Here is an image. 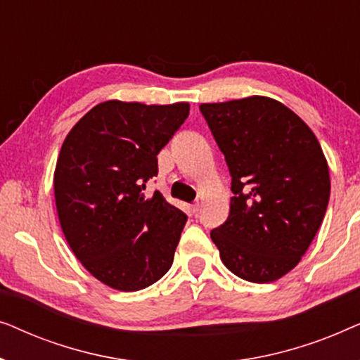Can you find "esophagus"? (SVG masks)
Masks as SVG:
<instances>
[{"label": "esophagus", "instance_id": "34e87169", "mask_svg": "<svg viewBox=\"0 0 360 360\" xmlns=\"http://www.w3.org/2000/svg\"><path fill=\"white\" fill-rule=\"evenodd\" d=\"M190 210H191V213H198V210H200V201H196V203L191 205Z\"/></svg>", "mask_w": 360, "mask_h": 360}]
</instances>
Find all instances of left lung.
<instances>
[{
  "label": "left lung",
  "mask_w": 360,
  "mask_h": 360,
  "mask_svg": "<svg viewBox=\"0 0 360 360\" xmlns=\"http://www.w3.org/2000/svg\"><path fill=\"white\" fill-rule=\"evenodd\" d=\"M201 115L233 176L229 216L211 231L231 272L269 283L302 260L326 213L331 181L321 146L277 100L203 103Z\"/></svg>",
  "instance_id": "left-lung-1"
}]
</instances>
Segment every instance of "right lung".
<instances>
[{
	"mask_svg": "<svg viewBox=\"0 0 360 360\" xmlns=\"http://www.w3.org/2000/svg\"><path fill=\"white\" fill-rule=\"evenodd\" d=\"M188 112V103L110 100L63 141L53 174L58 221L75 257L108 287L137 292L172 267L186 214L160 191L146 196V185Z\"/></svg>",
	"mask_w": 360,
	"mask_h": 360,
	"instance_id": "1",
	"label": "right lung"
}]
</instances>
